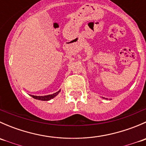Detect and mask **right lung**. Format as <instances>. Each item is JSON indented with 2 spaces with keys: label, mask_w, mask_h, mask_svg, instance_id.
Instances as JSON below:
<instances>
[{
  "label": "right lung",
  "mask_w": 146,
  "mask_h": 146,
  "mask_svg": "<svg viewBox=\"0 0 146 146\" xmlns=\"http://www.w3.org/2000/svg\"><path fill=\"white\" fill-rule=\"evenodd\" d=\"M61 92V90H59V91L55 92V93L52 94V95H44V96H36V95H30L31 97H32L33 98L36 100H42V101H48L50 100L53 99V98H55L57 95H58L59 92Z\"/></svg>",
  "instance_id": "1"
}]
</instances>
